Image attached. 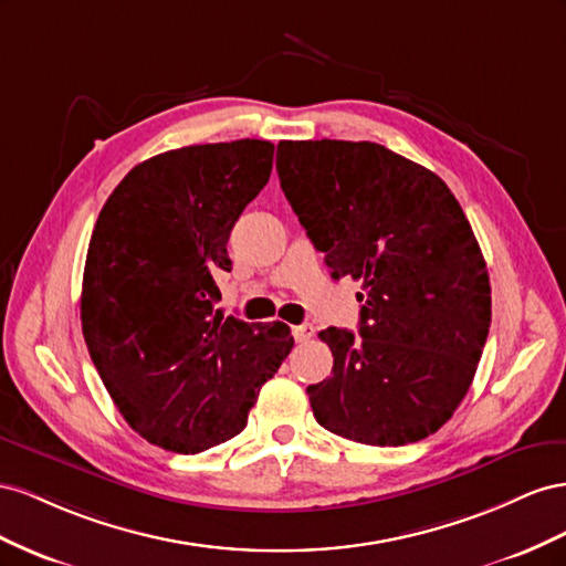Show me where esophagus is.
<instances>
[{
    "instance_id": "34e87169",
    "label": "esophagus",
    "mask_w": 566,
    "mask_h": 566,
    "mask_svg": "<svg viewBox=\"0 0 566 566\" xmlns=\"http://www.w3.org/2000/svg\"><path fill=\"white\" fill-rule=\"evenodd\" d=\"M313 336H315V327H313V325H308V322H305V325H298V327H294V338H296L298 344L311 342Z\"/></svg>"
}]
</instances>
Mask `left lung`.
<instances>
[{
	"label": "left lung",
	"mask_w": 566,
	"mask_h": 566,
	"mask_svg": "<svg viewBox=\"0 0 566 566\" xmlns=\"http://www.w3.org/2000/svg\"><path fill=\"white\" fill-rule=\"evenodd\" d=\"M277 175L332 277L363 280L360 334L319 332L332 377L317 422L365 446L439 431L470 391L491 327L479 241L439 175L375 142H280Z\"/></svg>",
	"instance_id": "left-lung-1"
}]
</instances>
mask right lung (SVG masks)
I'll return each mask as SVG.
<instances>
[{"label": "right lung", "instance_id": "add662e5", "mask_svg": "<svg viewBox=\"0 0 566 566\" xmlns=\"http://www.w3.org/2000/svg\"><path fill=\"white\" fill-rule=\"evenodd\" d=\"M274 144L237 139L158 154L113 189L90 239L80 319L116 408L142 439L201 453L247 427L294 346L284 322L216 311L228 239L272 170Z\"/></svg>", "mask_w": 566, "mask_h": 566}]
</instances>
